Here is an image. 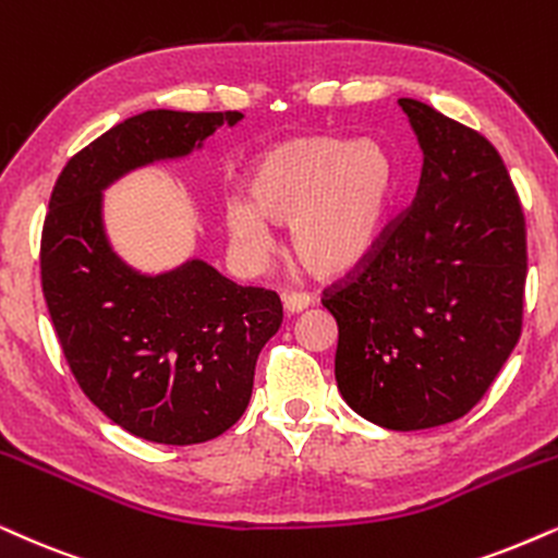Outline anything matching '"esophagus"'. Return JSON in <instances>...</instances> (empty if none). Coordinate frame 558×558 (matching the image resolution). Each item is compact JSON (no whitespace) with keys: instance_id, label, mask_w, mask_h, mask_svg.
<instances>
[{"instance_id":"34e87169","label":"esophagus","mask_w":558,"mask_h":558,"mask_svg":"<svg viewBox=\"0 0 558 558\" xmlns=\"http://www.w3.org/2000/svg\"><path fill=\"white\" fill-rule=\"evenodd\" d=\"M283 306L288 314H301L303 308L312 306V295L308 293H301V291H291L283 295Z\"/></svg>"}]
</instances>
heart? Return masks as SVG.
<instances>
[{
	"instance_id": "obj_1",
	"label": "heart",
	"mask_w": 558,
	"mask_h": 558,
	"mask_svg": "<svg viewBox=\"0 0 558 558\" xmlns=\"http://www.w3.org/2000/svg\"><path fill=\"white\" fill-rule=\"evenodd\" d=\"M250 201L231 197L227 229L244 255L263 257L270 223L291 227L299 263L319 278L361 265L376 244L393 195V165L373 141L301 136L259 154L250 169Z\"/></svg>"
}]
</instances>
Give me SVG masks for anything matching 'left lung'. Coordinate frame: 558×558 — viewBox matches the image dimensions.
<instances>
[{
	"label": "left lung",
	"instance_id": "1",
	"mask_svg": "<svg viewBox=\"0 0 558 558\" xmlns=\"http://www.w3.org/2000/svg\"><path fill=\"white\" fill-rule=\"evenodd\" d=\"M420 141L412 206L324 288L342 399L386 429L446 425L478 404L523 329L525 216L482 133L401 97Z\"/></svg>",
	"mask_w": 558,
	"mask_h": 558
}]
</instances>
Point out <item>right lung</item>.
Here are the masks:
<instances>
[{"label": "right lung", "instance_id": "obj_1", "mask_svg": "<svg viewBox=\"0 0 558 558\" xmlns=\"http://www.w3.org/2000/svg\"><path fill=\"white\" fill-rule=\"evenodd\" d=\"M242 112L146 110L61 169L40 236V283L80 389L105 417L165 446L214 440L242 417L259 350L283 322L278 293L236 286L203 259L141 275L110 250L102 190L185 157Z\"/></svg>", "mask_w": 558, "mask_h": 558}]
</instances>
